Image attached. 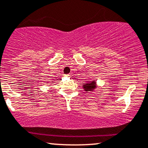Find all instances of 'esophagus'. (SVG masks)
Listing matches in <instances>:
<instances>
[{"label":"esophagus","mask_w":148,"mask_h":148,"mask_svg":"<svg viewBox=\"0 0 148 148\" xmlns=\"http://www.w3.org/2000/svg\"><path fill=\"white\" fill-rule=\"evenodd\" d=\"M64 76H67V77H69V76H70V74H65V75H64Z\"/></svg>","instance_id":"obj_1"}]
</instances>
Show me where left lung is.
I'll return each instance as SVG.
<instances>
[{"instance_id": "left-lung-1", "label": "left lung", "mask_w": 148, "mask_h": 148, "mask_svg": "<svg viewBox=\"0 0 148 148\" xmlns=\"http://www.w3.org/2000/svg\"><path fill=\"white\" fill-rule=\"evenodd\" d=\"M83 89L86 92H92L96 89L97 84L96 80H91V81H87L86 83H83Z\"/></svg>"}]
</instances>
